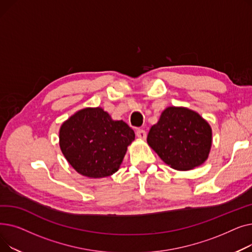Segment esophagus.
Here are the masks:
<instances>
[{
	"label": "esophagus",
	"mask_w": 252,
	"mask_h": 252,
	"mask_svg": "<svg viewBox=\"0 0 252 252\" xmlns=\"http://www.w3.org/2000/svg\"><path fill=\"white\" fill-rule=\"evenodd\" d=\"M136 135H137V137L139 139H142V140H145V139H146V137H147V133L144 129H138L136 131Z\"/></svg>",
	"instance_id": "34e87169"
}]
</instances>
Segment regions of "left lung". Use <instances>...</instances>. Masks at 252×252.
Wrapping results in <instances>:
<instances>
[{
	"label": "left lung",
	"instance_id": "left-lung-1",
	"mask_svg": "<svg viewBox=\"0 0 252 252\" xmlns=\"http://www.w3.org/2000/svg\"><path fill=\"white\" fill-rule=\"evenodd\" d=\"M149 146L178 170L201 165L208 157L213 133L197 112L185 107H167L147 137Z\"/></svg>",
	"mask_w": 252,
	"mask_h": 252
}]
</instances>
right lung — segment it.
Here are the masks:
<instances>
[{
    "mask_svg": "<svg viewBox=\"0 0 252 252\" xmlns=\"http://www.w3.org/2000/svg\"><path fill=\"white\" fill-rule=\"evenodd\" d=\"M134 140L133 129L123 121H113L100 107L75 112L59 131L66 160L78 174L94 179L116 173Z\"/></svg>",
    "mask_w": 252,
    "mask_h": 252,
    "instance_id": "right-lung-1",
    "label": "right lung"
}]
</instances>
